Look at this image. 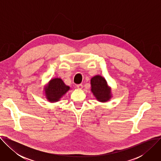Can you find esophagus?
<instances>
[{"label":"esophagus","instance_id":"34e87169","mask_svg":"<svg viewBox=\"0 0 161 161\" xmlns=\"http://www.w3.org/2000/svg\"><path fill=\"white\" fill-rule=\"evenodd\" d=\"M83 85L82 84H79V85H76V87L78 88V89H82L83 88Z\"/></svg>","mask_w":161,"mask_h":161}]
</instances>
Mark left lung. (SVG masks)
I'll use <instances>...</instances> for the list:
<instances>
[{
    "label": "left lung",
    "instance_id": "8db88e82",
    "mask_svg": "<svg viewBox=\"0 0 161 161\" xmlns=\"http://www.w3.org/2000/svg\"><path fill=\"white\" fill-rule=\"evenodd\" d=\"M91 91L99 102L105 103L111 98V88L108 86L104 78L96 75L90 80Z\"/></svg>",
    "mask_w": 161,
    "mask_h": 161
}]
</instances>
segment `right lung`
Wrapping results in <instances>:
<instances>
[{
	"mask_svg": "<svg viewBox=\"0 0 161 161\" xmlns=\"http://www.w3.org/2000/svg\"><path fill=\"white\" fill-rule=\"evenodd\" d=\"M69 89L70 87L65 85L62 79H52L44 88L46 97L51 103L57 102Z\"/></svg>",
	"mask_w": 161,
	"mask_h": 161,
	"instance_id": "1",
	"label": "right lung"
}]
</instances>
